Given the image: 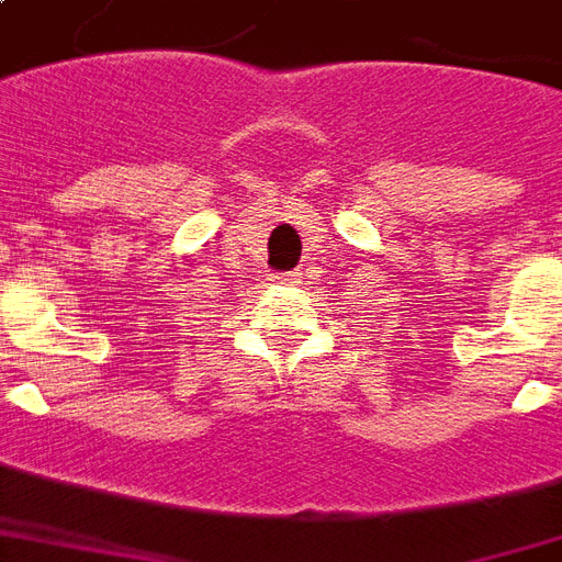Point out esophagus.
Returning a JSON list of instances; mask_svg holds the SVG:
<instances>
[{
  "label": "esophagus",
  "instance_id": "obj_1",
  "mask_svg": "<svg viewBox=\"0 0 562 562\" xmlns=\"http://www.w3.org/2000/svg\"><path fill=\"white\" fill-rule=\"evenodd\" d=\"M277 282H297V273H280V277H273Z\"/></svg>",
  "mask_w": 562,
  "mask_h": 562
}]
</instances>
